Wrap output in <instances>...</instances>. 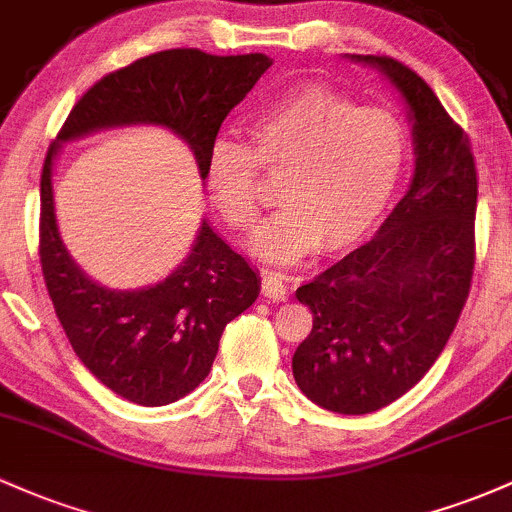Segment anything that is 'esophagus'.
<instances>
[{"label":"esophagus","mask_w":512,"mask_h":512,"mask_svg":"<svg viewBox=\"0 0 512 512\" xmlns=\"http://www.w3.org/2000/svg\"><path fill=\"white\" fill-rule=\"evenodd\" d=\"M262 294H265L269 301L286 299V294H289V286H286L284 274L265 272V277H262Z\"/></svg>","instance_id":"1"}]
</instances>
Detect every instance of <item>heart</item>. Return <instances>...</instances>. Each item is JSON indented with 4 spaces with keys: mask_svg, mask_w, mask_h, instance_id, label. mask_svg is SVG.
Listing matches in <instances>:
<instances>
[{
    "mask_svg": "<svg viewBox=\"0 0 512 512\" xmlns=\"http://www.w3.org/2000/svg\"><path fill=\"white\" fill-rule=\"evenodd\" d=\"M406 165L408 133L396 116L308 84L252 119L247 150L213 143L204 182L223 221L247 233L260 216L257 167L286 172L284 211L257 228L250 250L289 265L316 247L345 252L362 243L389 211Z\"/></svg>",
    "mask_w": 512,
    "mask_h": 512,
    "instance_id": "obj_1",
    "label": "heart"
}]
</instances>
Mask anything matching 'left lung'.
Wrapping results in <instances>:
<instances>
[{
    "instance_id": "1",
    "label": "left lung",
    "mask_w": 512,
    "mask_h": 512,
    "mask_svg": "<svg viewBox=\"0 0 512 512\" xmlns=\"http://www.w3.org/2000/svg\"><path fill=\"white\" fill-rule=\"evenodd\" d=\"M379 67L413 121L411 189L376 235L296 289L313 328L291 369L320 408L364 415L411 391L445 350L476 262V162L469 136L428 82L389 55H352Z\"/></svg>"
}]
</instances>
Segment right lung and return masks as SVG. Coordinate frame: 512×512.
<instances>
[{"label":"right lung","instance_id":"add662e5","mask_svg":"<svg viewBox=\"0 0 512 512\" xmlns=\"http://www.w3.org/2000/svg\"><path fill=\"white\" fill-rule=\"evenodd\" d=\"M262 53L209 55L174 48L145 55L89 87L48 148L41 177V267L75 355L106 389L138 406H167L211 372L223 330L260 294L243 255L201 223L192 252L165 282L136 291L99 286L67 255L53 204L60 143L99 128L153 123L194 150L204 179L221 123L267 72Z\"/></svg>","mask_w":512,"mask_h":512}]
</instances>
